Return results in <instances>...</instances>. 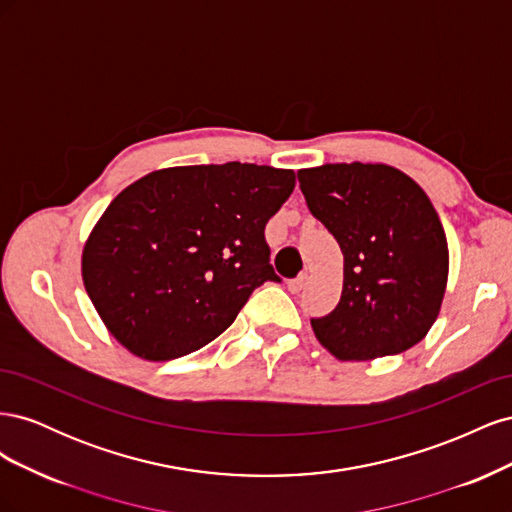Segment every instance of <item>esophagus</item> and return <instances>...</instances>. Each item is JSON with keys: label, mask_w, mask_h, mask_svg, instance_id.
<instances>
[{"label": "esophagus", "mask_w": 512, "mask_h": 512, "mask_svg": "<svg viewBox=\"0 0 512 512\" xmlns=\"http://www.w3.org/2000/svg\"><path fill=\"white\" fill-rule=\"evenodd\" d=\"M305 284H307V273H301L299 277H294V280L288 282V290L292 294H297V292H301L305 288Z\"/></svg>", "instance_id": "1"}]
</instances>
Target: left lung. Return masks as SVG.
I'll list each match as a JSON object with an SVG mask.
<instances>
[{
  "label": "left lung",
  "mask_w": 512,
  "mask_h": 512,
  "mask_svg": "<svg viewBox=\"0 0 512 512\" xmlns=\"http://www.w3.org/2000/svg\"><path fill=\"white\" fill-rule=\"evenodd\" d=\"M297 177L344 254L342 297L312 320L320 346L339 361H374L421 342L448 282L446 232L425 190L389 164H322Z\"/></svg>",
  "instance_id": "left-lung-1"
}]
</instances>
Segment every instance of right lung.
Listing matches in <instances>:
<instances>
[{
	"mask_svg": "<svg viewBox=\"0 0 512 512\" xmlns=\"http://www.w3.org/2000/svg\"><path fill=\"white\" fill-rule=\"evenodd\" d=\"M294 170L258 164L170 166L130 183L91 228L83 284L117 342L145 361L207 346L254 288L280 282L265 226Z\"/></svg>",
	"mask_w": 512,
	"mask_h": 512,
	"instance_id": "1",
	"label": "right lung"
}]
</instances>
